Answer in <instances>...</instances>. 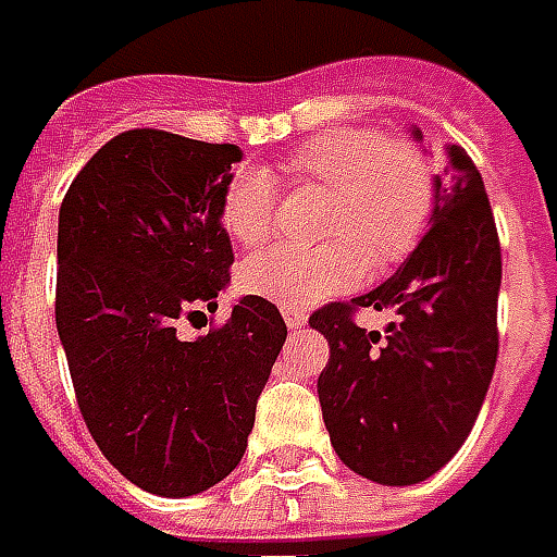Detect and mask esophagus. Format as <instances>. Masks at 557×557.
Returning <instances> with one entry per match:
<instances>
[{"label": "esophagus", "instance_id": "34e87169", "mask_svg": "<svg viewBox=\"0 0 557 557\" xmlns=\"http://www.w3.org/2000/svg\"><path fill=\"white\" fill-rule=\"evenodd\" d=\"M282 317L284 323H287V329H302V325L308 323V313L299 311V308H282Z\"/></svg>", "mask_w": 557, "mask_h": 557}]
</instances>
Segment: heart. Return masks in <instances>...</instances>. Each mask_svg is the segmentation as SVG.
I'll list each match as a JSON object with an SVG mask.
<instances>
[{
	"label": "heart",
	"instance_id": "b5f03b06",
	"mask_svg": "<svg viewBox=\"0 0 557 557\" xmlns=\"http://www.w3.org/2000/svg\"><path fill=\"white\" fill-rule=\"evenodd\" d=\"M287 175L329 194L320 234L323 246H273L246 258L240 287L284 308H308L361 282L367 263L393 267L420 244L434 208L429 158L405 140H387L373 128H334L299 146ZM223 232L240 246L273 237L278 190L261 166L228 175L216 208Z\"/></svg>",
	"mask_w": 557,
	"mask_h": 557
}]
</instances>
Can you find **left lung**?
<instances>
[{"label":"left lung","instance_id":"8db88e82","mask_svg":"<svg viewBox=\"0 0 557 557\" xmlns=\"http://www.w3.org/2000/svg\"><path fill=\"white\" fill-rule=\"evenodd\" d=\"M499 234L482 173L461 146H446L429 232L411 258L375 290L323 305L308 320L329 341L317 393L349 470L379 484H417L461 449L499 355ZM363 307L397 320L384 333L361 330L354 313Z\"/></svg>","mask_w":557,"mask_h":557}]
</instances>
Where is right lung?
I'll list each match as a JSON object with an SVG mask.
<instances>
[{
    "mask_svg": "<svg viewBox=\"0 0 557 557\" xmlns=\"http://www.w3.org/2000/svg\"><path fill=\"white\" fill-rule=\"evenodd\" d=\"M234 144L161 128L111 137L58 214L55 323L96 446L158 496H194L240 463L255 405L287 341L273 302L244 296L196 341L232 278L216 208Z\"/></svg>",
    "mask_w": 557,
    "mask_h": 557,
    "instance_id": "add662e5",
    "label": "right lung"
}]
</instances>
